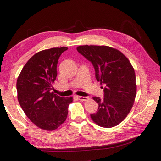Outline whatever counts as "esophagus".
Listing matches in <instances>:
<instances>
[{"instance_id": "esophagus-1", "label": "esophagus", "mask_w": 161, "mask_h": 161, "mask_svg": "<svg viewBox=\"0 0 161 161\" xmlns=\"http://www.w3.org/2000/svg\"><path fill=\"white\" fill-rule=\"evenodd\" d=\"M77 98L80 101H85L86 99H88V97H80V96H77Z\"/></svg>"}]
</instances>
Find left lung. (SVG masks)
<instances>
[{"label":"left lung","mask_w":161,"mask_h":161,"mask_svg":"<svg viewBox=\"0 0 161 161\" xmlns=\"http://www.w3.org/2000/svg\"><path fill=\"white\" fill-rule=\"evenodd\" d=\"M79 53L92 62L95 77L104 85L103 99L94 97L99 107L91 118L99 126L111 128L130 112L136 94V75L131 64L121 52L108 46L82 45Z\"/></svg>","instance_id":"left-lung-1"}]
</instances>
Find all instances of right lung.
<instances>
[{
	"mask_svg": "<svg viewBox=\"0 0 161 161\" xmlns=\"http://www.w3.org/2000/svg\"><path fill=\"white\" fill-rule=\"evenodd\" d=\"M67 49L53 47L34 54L18 78V99L22 109L32 123L44 130H53L64 123L72 102V97L51 92L58 75V59Z\"/></svg>",
	"mask_w": 161,
	"mask_h": 161,
	"instance_id": "right-lung-1",
	"label": "right lung"
}]
</instances>
